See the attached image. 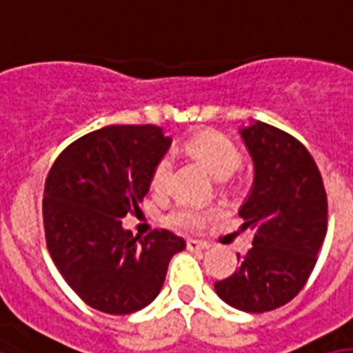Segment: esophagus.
Segmentation results:
<instances>
[{"instance_id": "1", "label": "esophagus", "mask_w": 353, "mask_h": 353, "mask_svg": "<svg viewBox=\"0 0 353 353\" xmlns=\"http://www.w3.org/2000/svg\"><path fill=\"white\" fill-rule=\"evenodd\" d=\"M185 247H188V250H191V252H202V250H208L206 243L195 241V239H190V241L185 243Z\"/></svg>"}]
</instances>
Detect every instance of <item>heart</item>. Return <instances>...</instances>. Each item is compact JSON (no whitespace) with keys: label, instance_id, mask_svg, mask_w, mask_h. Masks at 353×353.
I'll return each mask as SVG.
<instances>
[{"label":"heart","instance_id":"heart-1","mask_svg":"<svg viewBox=\"0 0 353 353\" xmlns=\"http://www.w3.org/2000/svg\"><path fill=\"white\" fill-rule=\"evenodd\" d=\"M188 151L195 160L214 174L215 179L225 180L236 171L243 162V154L239 147L228 136L215 130H204L195 134L188 141ZM173 173V158L171 154H163L152 169L151 185L154 191H165L169 188V180ZM214 210L191 204V202H179L165 215V221L180 230H199L208 219L214 217Z\"/></svg>","mask_w":353,"mask_h":353}]
</instances>
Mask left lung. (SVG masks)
<instances>
[{
    "mask_svg": "<svg viewBox=\"0 0 353 353\" xmlns=\"http://www.w3.org/2000/svg\"><path fill=\"white\" fill-rule=\"evenodd\" d=\"M254 163L252 188L239 208L252 248L237 254L239 269L214 288L247 313L288 304L316 263L327 228V201L315 160L299 139L263 121L239 128Z\"/></svg>",
    "mask_w": 353,
    "mask_h": 353,
    "instance_id": "left-lung-1",
    "label": "left lung"
}]
</instances>
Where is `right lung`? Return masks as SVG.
<instances>
[{"label": "right lung", "instance_id": "1", "mask_svg": "<svg viewBox=\"0 0 353 353\" xmlns=\"http://www.w3.org/2000/svg\"><path fill=\"white\" fill-rule=\"evenodd\" d=\"M169 147L160 127L110 125L65 147L49 171L42 202L48 250L94 310H143L162 291L171 258L185 248L169 230L134 237L121 221L138 210Z\"/></svg>", "mask_w": 353, "mask_h": 353}]
</instances>
